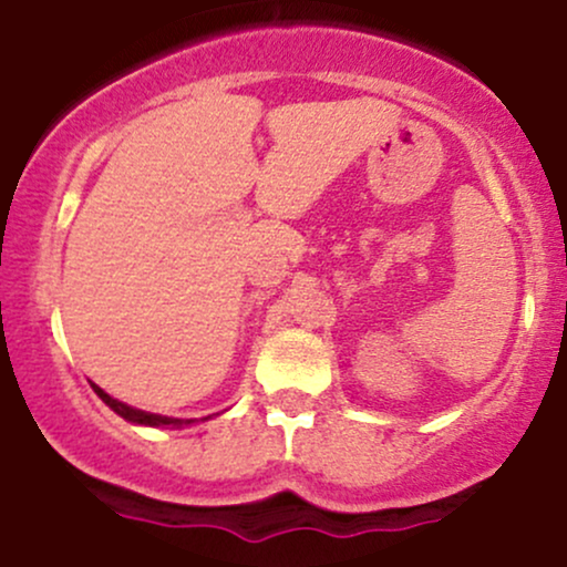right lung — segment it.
Segmentation results:
<instances>
[{"instance_id":"add662e5","label":"right lung","mask_w":567,"mask_h":567,"mask_svg":"<svg viewBox=\"0 0 567 567\" xmlns=\"http://www.w3.org/2000/svg\"><path fill=\"white\" fill-rule=\"evenodd\" d=\"M93 389H95V394L101 396V400L114 410V413H120L122 419L133 421V424H146V426H181V424H192V421L165 419V415H154V413H146V410L130 408V405H125V402H120V400H114V396H109L101 386H95V383H93Z\"/></svg>"}]
</instances>
